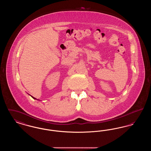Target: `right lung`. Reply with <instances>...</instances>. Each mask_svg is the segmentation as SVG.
<instances>
[{
  "mask_svg": "<svg viewBox=\"0 0 151 151\" xmlns=\"http://www.w3.org/2000/svg\"><path fill=\"white\" fill-rule=\"evenodd\" d=\"M32 98H33V99H35V97H33V96H32Z\"/></svg>",
  "mask_w": 151,
  "mask_h": 151,
  "instance_id": "add662e5",
  "label": "right lung"
}]
</instances>
